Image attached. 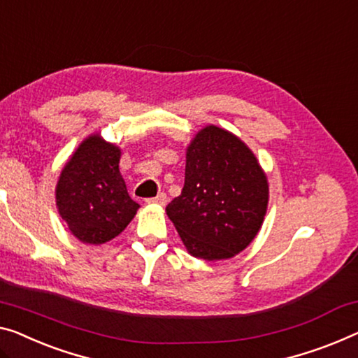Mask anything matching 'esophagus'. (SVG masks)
Here are the masks:
<instances>
[{"instance_id":"1","label":"esophagus","mask_w":358,"mask_h":358,"mask_svg":"<svg viewBox=\"0 0 358 358\" xmlns=\"http://www.w3.org/2000/svg\"><path fill=\"white\" fill-rule=\"evenodd\" d=\"M146 202H148V204H159V206H165V204H167V194H165V193H161V194H157L156 197H151V199H148Z\"/></svg>"}]
</instances>
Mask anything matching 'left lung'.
Segmentation results:
<instances>
[{"mask_svg":"<svg viewBox=\"0 0 358 358\" xmlns=\"http://www.w3.org/2000/svg\"><path fill=\"white\" fill-rule=\"evenodd\" d=\"M266 204L268 183L254 152L207 125L186 149L185 186L165 210L191 255L223 260L252 243Z\"/></svg>","mask_w":358,"mask_h":358,"instance_id":"left-lung-1","label":"left lung"}]
</instances>
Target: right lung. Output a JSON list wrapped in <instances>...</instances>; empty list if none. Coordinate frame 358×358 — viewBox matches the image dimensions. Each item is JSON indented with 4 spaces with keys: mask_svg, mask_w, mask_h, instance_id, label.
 <instances>
[{
    "mask_svg": "<svg viewBox=\"0 0 358 358\" xmlns=\"http://www.w3.org/2000/svg\"><path fill=\"white\" fill-rule=\"evenodd\" d=\"M120 154L115 145L92 135L64 165L56 186L57 210L82 243L110 241L140 207L128 196L119 170Z\"/></svg>",
    "mask_w": 358,
    "mask_h": 358,
    "instance_id": "1",
    "label": "right lung"
}]
</instances>
